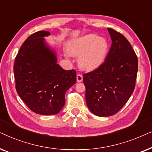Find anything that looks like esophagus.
<instances>
[{
  "instance_id": "esophagus-1",
  "label": "esophagus",
  "mask_w": 152,
  "mask_h": 152,
  "mask_svg": "<svg viewBox=\"0 0 152 152\" xmlns=\"http://www.w3.org/2000/svg\"><path fill=\"white\" fill-rule=\"evenodd\" d=\"M77 82H82L83 81V76H82V75H81V74H77Z\"/></svg>"
}]
</instances>
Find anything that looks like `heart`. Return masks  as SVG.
I'll return each instance as SVG.
<instances>
[{
    "mask_svg": "<svg viewBox=\"0 0 152 152\" xmlns=\"http://www.w3.org/2000/svg\"><path fill=\"white\" fill-rule=\"evenodd\" d=\"M70 55L80 56L79 65L86 70H94L104 61L109 51L107 39L95 34H87L72 40L68 49Z\"/></svg>",
    "mask_w": 152,
    "mask_h": 152,
    "instance_id": "b5f03b06",
    "label": "heart"
}]
</instances>
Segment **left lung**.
I'll use <instances>...</instances> for the list:
<instances>
[{
    "label": "left lung",
    "mask_w": 152,
    "mask_h": 152,
    "mask_svg": "<svg viewBox=\"0 0 152 152\" xmlns=\"http://www.w3.org/2000/svg\"><path fill=\"white\" fill-rule=\"evenodd\" d=\"M112 43L105 61L93 71L83 74L87 107L95 115L117 113L134 92L138 58L129 41L108 28Z\"/></svg>",
    "instance_id": "1"
}]
</instances>
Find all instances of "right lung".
<instances>
[{"mask_svg": "<svg viewBox=\"0 0 152 152\" xmlns=\"http://www.w3.org/2000/svg\"><path fill=\"white\" fill-rule=\"evenodd\" d=\"M48 31L31 34L16 55L14 64L16 89L30 109L41 115H55L65 104V94L76 82L75 70H64L56 54L45 43Z\"/></svg>", "mask_w": 152, "mask_h": 152, "instance_id": "right-lung-1", "label": "right lung"}]
</instances>
